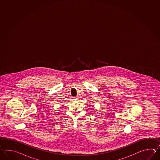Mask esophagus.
<instances>
[{"instance_id": "esophagus-1", "label": "esophagus", "mask_w": 160, "mask_h": 160, "mask_svg": "<svg viewBox=\"0 0 160 160\" xmlns=\"http://www.w3.org/2000/svg\"><path fill=\"white\" fill-rule=\"evenodd\" d=\"M74 101H78V97H74Z\"/></svg>"}]
</instances>
